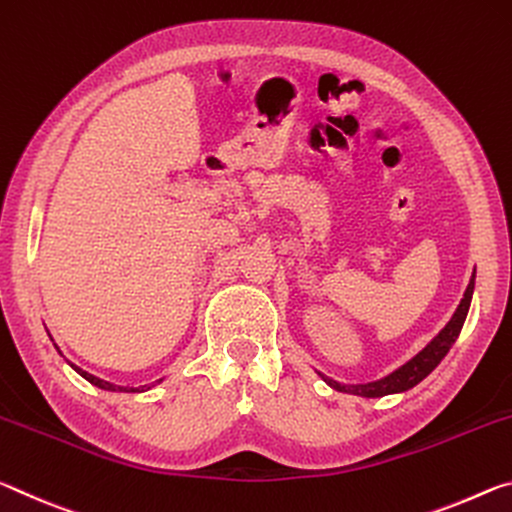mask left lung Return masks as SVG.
Wrapping results in <instances>:
<instances>
[{
    "label": "left lung",
    "instance_id": "1",
    "mask_svg": "<svg viewBox=\"0 0 512 512\" xmlns=\"http://www.w3.org/2000/svg\"><path fill=\"white\" fill-rule=\"evenodd\" d=\"M472 292H474V276H472V281H469L463 299H460L454 317H451V320L447 322L445 329L435 335V338L420 351V354L410 358L406 365H401L399 370H395L388 376H383V379H379V381L360 383V385H345V383H338L333 379H326V376H322V379L335 390L349 392V395H360V397H383V395H392V392L410 390L413 385H417L422 379H426V376H429L435 370V367H438L440 360L447 356V351L456 342L458 333L465 324V317H467V311H469V301H472Z\"/></svg>",
    "mask_w": 512,
    "mask_h": 512
}]
</instances>
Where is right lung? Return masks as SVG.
<instances>
[{
	"label": "right lung",
	"instance_id": "right-lung-1",
	"mask_svg": "<svg viewBox=\"0 0 512 512\" xmlns=\"http://www.w3.org/2000/svg\"><path fill=\"white\" fill-rule=\"evenodd\" d=\"M58 349V347H56ZM72 365V363H70ZM74 367V370H77L81 376H83V379H86V381H90L92 385H97V388H102V390H113V392H117V390H120V392H142V390H149V388H152V385H140V388H131V390H127V388H122V385H113V383H108V381H104V379H97V376H92V374H88V372H83V370H79V367L77 365H72ZM156 383H161V379H158Z\"/></svg>",
	"mask_w": 512,
	"mask_h": 512
}]
</instances>
